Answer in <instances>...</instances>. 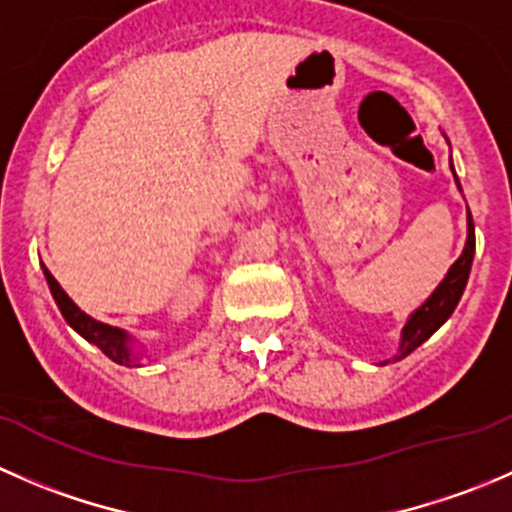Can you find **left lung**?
<instances>
[{"label": "left lung", "mask_w": 512, "mask_h": 512, "mask_svg": "<svg viewBox=\"0 0 512 512\" xmlns=\"http://www.w3.org/2000/svg\"><path fill=\"white\" fill-rule=\"evenodd\" d=\"M458 188H461V185H458ZM473 255H476V227H473V218L471 213H468V240L466 247H463V255L453 262L448 275L443 277V282L436 287V292L426 299V304H421V307L411 314L409 324H406L404 334H401V347L396 359H404L406 354H411L416 347H421V344L426 342L448 317H451L456 304L461 302V294L463 289H466L468 275H471Z\"/></svg>", "instance_id": "obj_1"}]
</instances>
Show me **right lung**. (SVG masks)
Segmentation results:
<instances>
[{"label":"right lung","instance_id":"add662e5","mask_svg":"<svg viewBox=\"0 0 512 512\" xmlns=\"http://www.w3.org/2000/svg\"><path fill=\"white\" fill-rule=\"evenodd\" d=\"M44 275H46V282H49L51 294H54L56 304H59L61 314H64V319L76 329V332L81 334V337L86 339V342L96 344V347L101 349L108 359L116 361V364H126V366L136 364L131 356V349H128V334H123L121 329H116V327H108V324L96 322V319H91L89 314L81 312V309L71 302L69 294L61 289L59 282L54 280V275L46 270V267H44Z\"/></svg>","mask_w":512,"mask_h":512}]
</instances>
